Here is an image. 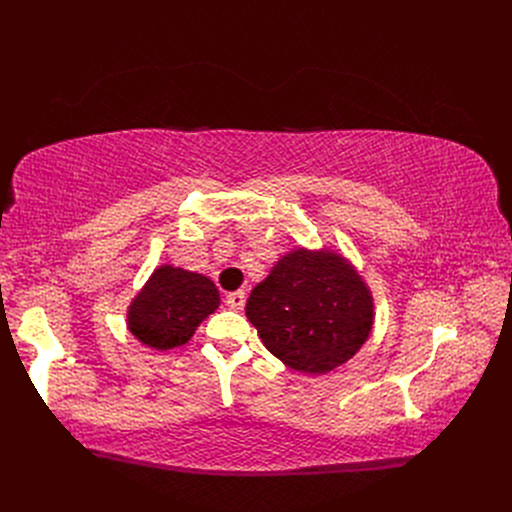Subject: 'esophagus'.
I'll list each match as a JSON object with an SVG mask.
<instances>
[{
	"instance_id": "esophagus-1",
	"label": "esophagus",
	"mask_w": 512,
	"mask_h": 512,
	"mask_svg": "<svg viewBox=\"0 0 512 512\" xmlns=\"http://www.w3.org/2000/svg\"><path fill=\"white\" fill-rule=\"evenodd\" d=\"M245 301H247V297H245V292H242V290L230 292L228 297H226V303H228V307H232V309H242V307H245Z\"/></svg>"
}]
</instances>
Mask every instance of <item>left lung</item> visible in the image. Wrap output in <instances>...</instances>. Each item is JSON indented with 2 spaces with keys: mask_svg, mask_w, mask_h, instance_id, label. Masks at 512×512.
Wrapping results in <instances>:
<instances>
[{
  "mask_svg": "<svg viewBox=\"0 0 512 512\" xmlns=\"http://www.w3.org/2000/svg\"><path fill=\"white\" fill-rule=\"evenodd\" d=\"M247 317L284 365L321 375L359 353L371 334L373 297L342 255L299 247L253 288Z\"/></svg>",
  "mask_w": 512,
  "mask_h": 512,
  "instance_id": "8db88e82",
  "label": "left lung"
}]
</instances>
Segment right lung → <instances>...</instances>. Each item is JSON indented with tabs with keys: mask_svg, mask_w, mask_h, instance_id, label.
Returning a JSON list of instances; mask_svg holds the SVG:
<instances>
[{
	"mask_svg": "<svg viewBox=\"0 0 512 512\" xmlns=\"http://www.w3.org/2000/svg\"><path fill=\"white\" fill-rule=\"evenodd\" d=\"M218 307L220 292L207 276L159 265L132 299L126 321L134 338L155 351H168L191 340Z\"/></svg>",
	"mask_w": 512,
	"mask_h": 512,
	"instance_id": "right-lung-1",
	"label": "right lung"
}]
</instances>
